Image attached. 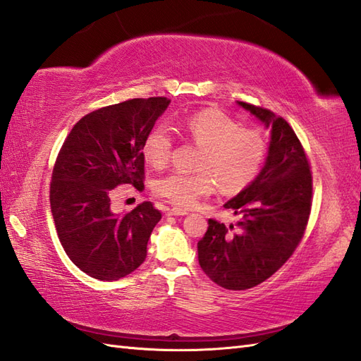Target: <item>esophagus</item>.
<instances>
[{
    "label": "esophagus",
    "instance_id": "obj_1",
    "mask_svg": "<svg viewBox=\"0 0 361 361\" xmlns=\"http://www.w3.org/2000/svg\"><path fill=\"white\" fill-rule=\"evenodd\" d=\"M166 214L171 215V216H183V215H188V210L172 207V209H166Z\"/></svg>",
    "mask_w": 361,
    "mask_h": 361
}]
</instances>
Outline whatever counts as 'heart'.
<instances>
[{
    "label": "heart",
    "mask_w": 361,
    "mask_h": 361,
    "mask_svg": "<svg viewBox=\"0 0 361 361\" xmlns=\"http://www.w3.org/2000/svg\"><path fill=\"white\" fill-rule=\"evenodd\" d=\"M190 140L201 147L198 172H172L159 178L154 190L173 206L189 209L219 188L238 193L255 181L267 154L261 131L239 126L235 118L218 108H204L183 123ZM142 152L147 164L160 169L171 160L172 138L164 128H154L146 135Z\"/></svg>",
    "instance_id": "1"
}]
</instances>
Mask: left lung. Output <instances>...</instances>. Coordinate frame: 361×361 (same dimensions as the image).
Wrapping results in <instances>:
<instances>
[{
  "instance_id": "1",
  "label": "left lung",
  "mask_w": 361,
  "mask_h": 361,
  "mask_svg": "<svg viewBox=\"0 0 361 361\" xmlns=\"http://www.w3.org/2000/svg\"><path fill=\"white\" fill-rule=\"evenodd\" d=\"M239 105L271 128L265 166L256 180L224 207L241 216L235 232L209 219L198 243L202 271L226 290L262 283L290 259L305 235L312 202L308 157L285 118L245 102Z\"/></svg>"
}]
</instances>
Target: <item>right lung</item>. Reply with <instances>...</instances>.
<instances>
[{
	"instance_id": "obj_1",
	"label": "right lung",
	"mask_w": 361,
	"mask_h": 361,
	"mask_svg": "<svg viewBox=\"0 0 361 361\" xmlns=\"http://www.w3.org/2000/svg\"><path fill=\"white\" fill-rule=\"evenodd\" d=\"M171 100L131 99L104 106L73 126L54 163L50 207L71 262L99 281H118L146 259L161 219L151 201L123 215L111 212V193L122 184L145 189L146 135Z\"/></svg>"
}]
</instances>
